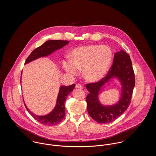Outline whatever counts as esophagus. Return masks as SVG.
Listing matches in <instances>:
<instances>
[{
    "mask_svg": "<svg viewBox=\"0 0 156 156\" xmlns=\"http://www.w3.org/2000/svg\"><path fill=\"white\" fill-rule=\"evenodd\" d=\"M76 88H77V89H83V87H82V85H81L80 84H79V83H77V84H76Z\"/></svg>",
    "mask_w": 156,
    "mask_h": 156,
    "instance_id": "obj_1",
    "label": "esophagus"
}]
</instances>
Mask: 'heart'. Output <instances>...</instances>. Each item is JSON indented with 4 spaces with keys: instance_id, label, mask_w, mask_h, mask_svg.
Wrapping results in <instances>:
<instances>
[{
    "instance_id": "heart-1",
    "label": "heart",
    "mask_w": 156,
    "mask_h": 156,
    "mask_svg": "<svg viewBox=\"0 0 156 156\" xmlns=\"http://www.w3.org/2000/svg\"><path fill=\"white\" fill-rule=\"evenodd\" d=\"M112 53L106 45H88L73 50L71 59L64 60L63 67L71 75H77L83 69L84 77L97 82L107 74L111 64Z\"/></svg>"
}]
</instances>
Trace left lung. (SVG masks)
I'll return each instance as SVG.
<instances>
[{
	"label": "left lung",
	"mask_w": 156,
	"mask_h": 156,
	"mask_svg": "<svg viewBox=\"0 0 156 156\" xmlns=\"http://www.w3.org/2000/svg\"><path fill=\"white\" fill-rule=\"evenodd\" d=\"M115 78L118 79L122 86L120 100L112 105H102L98 95L104 87ZM134 85V73L129 55L124 50L116 52L113 65L107 75L98 82L86 85L89 92L86 99L90 116L98 123H109L115 121L129 108Z\"/></svg>",
	"instance_id": "1"
}]
</instances>
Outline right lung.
<instances>
[{
  "label": "right lung",
  "mask_w": 156,
  "mask_h": 156,
  "mask_svg": "<svg viewBox=\"0 0 156 156\" xmlns=\"http://www.w3.org/2000/svg\"><path fill=\"white\" fill-rule=\"evenodd\" d=\"M68 41L64 40L47 41L43 44L41 45L40 47L35 48L34 50L32 51V52L26 59L25 64H28L38 58L47 56L56 50L62 48L63 47L68 44ZM74 87L75 84H73L69 86H61L60 87L56 100V106L53 111L47 115L43 116L37 115L35 113H32L27 108L25 103L24 106L27 111L30 113L32 116H33L34 118H35L41 124L45 126L56 125L62 121L66 115V100L68 94L71 92V91H73Z\"/></svg>",
  "instance_id": "1"
}]
</instances>
